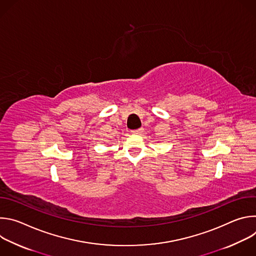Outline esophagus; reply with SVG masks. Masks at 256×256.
Masks as SVG:
<instances>
[{"mask_svg": "<svg viewBox=\"0 0 256 256\" xmlns=\"http://www.w3.org/2000/svg\"><path fill=\"white\" fill-rule=\"evenodd\" d=\"M142 132H144V128H136V130H132V132L134 134H142Z\"/></svg>", "mask_w": 256, "mask_h": 256, "instance_id": "34e87169", "label": "esophagus"}]
</instances>
